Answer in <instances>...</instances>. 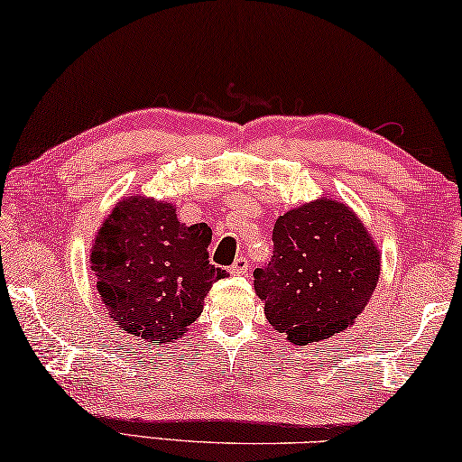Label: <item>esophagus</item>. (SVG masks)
I'll return each instance as SVG.
<instances>
[{
  "instance_id": "obj_1",
  "label": "esophagus",
  "mask_w": 462,
  "mask_h": 462,
  "mask_svg": "<svg viewBox=\"0 0 462 462\" xmlns=\"http://www.w3.org/2000/svg\"><path fill=\"white\" fill-rule=\"evenodd\" d=\"M249 268H252V265H249V262H247V257H244V255H239L236 262H233V265H231V273L233 276H247L249 273Z\"/></svg>"
}]
</instances>
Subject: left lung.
<instances>
[{"mask_svg": "<svg viewBox=\"0 0 462 462\" xmlns=\"http://www.w3.org/2000/svg\"><path fill=\"white\" fill-rule=\"evenodd\" d=\"M272 241L270 263L254 272L270 325L294 345L351 327L379 280V249L361 218L322 197L282 215Z\"/></svg>", "mask_w": 462, "mask_h": 462, "instance_id": "obj_1", "label": "left lung"}]
</instances>
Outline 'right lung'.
I'll use <instances>...</instances> for the list:
<instances>
[{
    "instance_id": "obj_1",
    "label": "right lung",
    "mask_w": 462,
    "mask_h": 462,
    "mask_svg": "<svg viewBox=\"0 0 462 462\" xmlns=\"http://www.w3.org/2000/svg\"><path fill=\"white\" fill-rule=\"evenodd\" d=\"M210 237L207 223L186 226L166 200H119L91 249V270L109 317L148 343L182 338L210 286L226 278L208 263Z\"/></svg>"
}]
</instances>
